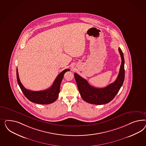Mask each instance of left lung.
<instances>
[{
  "mask_svg": "<svg viewBox=\"0 0 146 146\" xmlns=\"http://www.w3.org/2000/svg\"><path fill=\"white\" fill-rule=\"evenodd\" d=\"M121 59L119 72L115 82L103 88H97L89 84L86 79L77 73H74L78 88L81 96L84 101L90 104L101 105L112 101L124 82L125 78L124 54L120 48L118 49Z\"/></svg>",
  "mask_w": 146,
  "mask_h": 146,
  "instance_id": "obj_1",
  "label": "left lung"
}]
</instances>
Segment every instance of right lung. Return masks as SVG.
<instances>
[{
	"label": "right lung",
	"instance_id": "obj_1",
	"mask_svg": "<svg viewBox=\"0 0 146 146\" xmlns=\"http://www.w3.org/2000/svg\"><path fill=\"white\" fill-rule=\"evenodd\" d=\"M70 71L65 69L58 75L51 87L49 89L41 91H32L27 89L22 85L19 77L18 68H17V78L18 84L25 96L31 102L39 104H49L54 102L58 97L60 86L64 74Z\"/></svg>",
	"mask_w": 146,
	"mask_h": 146
}]
</instances>
